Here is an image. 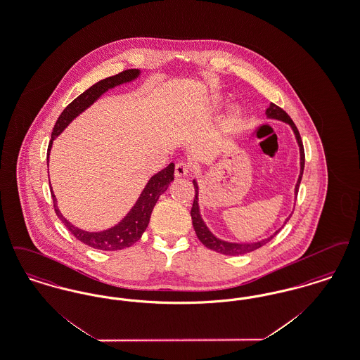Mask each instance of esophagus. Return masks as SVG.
<instances>
[{
  "label": "esophagus",
  "mask_w": 360,
  "mask_h": 360,
  "mask_svg": "<svg viewBox=\"0 0 360 360\" xmlns=\"http://www.w3.org/2000/svg\"><path fill=\"white\" fill-rule=\"evenodd\" d=\"M191 172V166L186 162H178L175 165V176H185Z\"/></svg>",
  "instance_id": "1"
}]
</instances>
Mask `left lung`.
Wrapping results in <instances>:
<instances>
[{
    "label": "left lung",
    "mask_w": 360,
    "mask_h": 360,
    "mask_svg": "<svg viewBox=\"0 0 360 360\" xmlns=\"http://www.w3.org/2000/svg\"><path fill=\"white\" fill-rule=\"evenodd\" d=\"M266 115L271 119H278V120L286 121L289 122L295 134L297 137V141L300 144V153H301V174H300V178H298V182H297V186H295V198H297V193H298V188H300V184H301V178H302V172H304V166H305V151H304V144H302V140L300 136V132L295 127V124L292 122L290 119V116L282 109L279 108L278 105L271 103L267 110H266ZM193 185L195 188V195H194V201H193V206H191V212H190V216H191V221H193V226H194V231H195V235L197 238L200 239V241L205 245L206 248L212 250V251H216L219 254H223V255H241V254H247V252H251L254 250H257L259 247L264 245L266 243H269L270 240L274 238L275 235L279 232L276 231L274 235L269 239L262 240V241H257V243H250V244H236V243H226L223 240L216 239L210 232L209 229L206 228L205 224L202 221L201 216H200V209H198V186H197V182L193 181ZM289 220V219H288ZM286 220V221H288Z\"/></svg>",
    "instance_id": "obj_1"
}]
</instances>
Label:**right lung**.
Here are the masks:
<instances>
[{"instance_id": "obj_1", "label": "right lung", "mask_w": 360, "mask_h": 360, "mask_svg": "<svg viewBox=\"0 0 360 360\" xmlns=\"http://www.w3.org/2000/svg\"><path fill=\"white\" fill-rule=\"evenodd\" d=\"M137 75H139L137 69L124 70L119 74H116L113 77H108L103 81L97 82L96 85L89 87L81 96H78L74 101H71L66 106V109L60 113L59 119L53 125L51 141L49 144V155H50L53 139L58 136L79 113H82L87 106H90L91 103H94L108 89H112V87L124 84V82H129V81L135 79ZM172 179H174V163H170L166 169L155 174L154 176L150 179V182L147 184V186L140 194L136 204L125 216V219L120 224H117L116 226H113L108 231H103V232H86V231L78 229L74 225H71L60 214V212L56 206V198H55L51 188L52 202H53L56 216L62 220V223L66 225V228L72 233L74 238H77L86 245L96 248V250L117 251V250L131 247L141 238L143 232L146 231L147 225L150 223V217H151V213H153V209H154L158 198L160 197V194H163L167 190Z\"/></svg>"}]
</instances>
